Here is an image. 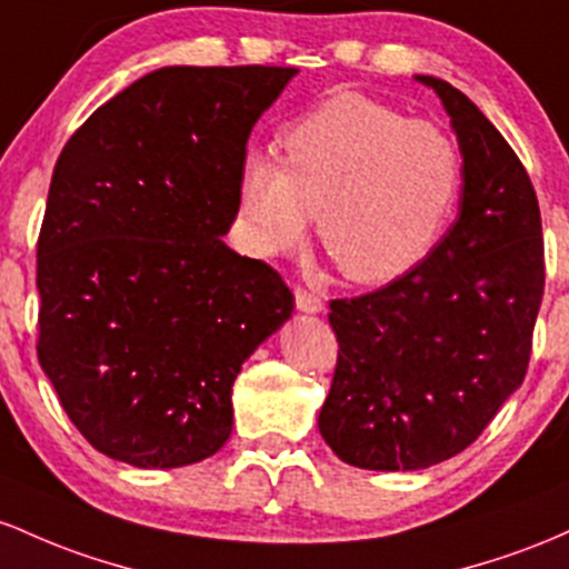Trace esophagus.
<instances>
[{"instance_id": "esophagus-1", "label": "esophagus", "mask_w": 569, "mask_h": 569, "mask_svg": "<svg viewBox=\"0 0 569 569\" xmlns=\"http://www.w3.org/2000/svg\"><path fill=\"white\" fill-rule=\"evenodd\" d=\"M296 306H298V311H303V315H319V311L325 309L322 298L315 296V292L303 290V287H298L296 290Z\"/></svg>"}]
</instances>
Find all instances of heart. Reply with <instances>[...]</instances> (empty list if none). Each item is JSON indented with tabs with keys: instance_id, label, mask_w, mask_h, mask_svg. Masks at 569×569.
Wrapping results in <instances>:
<instances>
[{
	"instance_id": "heart-1",
	"label": "heart",
	"mask_w": 569,
	"mask_h": 569,
	"mask_svg": "<svg viewBox=\"0 0 569 569\" xmlns=\"http://www.w3.org/2000/svg\"><path fill=\"white\" fill-rule=\"evenodd\" d=\"M284 163L263 150L244 158L239 207L260 254L317 233L338 271L385 284L436 247L462 184V156L438 126L357 93L306 112L282 139Z\"/></svg>"
}]
</instances>
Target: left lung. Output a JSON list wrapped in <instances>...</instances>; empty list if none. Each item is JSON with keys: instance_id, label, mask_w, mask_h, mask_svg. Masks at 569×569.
I'll return each mask as SVG.
<instances>
[{"instance_id": "left-lung-1", "label": "left lung", "mask_w": 569, "mask_h": 569, "mask_svg": "<svg viewBox=\"0 0 569 569\" xmlns=\"http://www.w3.org/2000/svg\"><path fill=\"white\" fill-rule=\"evenodd\" d=\"M417 80L457 133L459 214L403 277L330 301L338 362L317 422L338 459L387 473L430 468L481 436L525 381L546 284L525 166L462 91Z\"/></svg>"}]
</instances>
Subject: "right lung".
Wrapping results in <instances>:
<instances>
[{
	"instance_id": "add662e5",
	"label": "right lung",
	"mask_w": 569,
	"mask_h": 569,
	"mask_svg": "<svg viewBox=\"0 0 569 569\" xmlns=\"http://www.w3.org/2000/svg\"><path fill=\"white\" fill-rule=\"evenodd\" d=\"M296 74L156 69L61 150L37 241V357L101 455L166 470L231 438L236 376L292 292L222 236L252 126Z\"/></svg>"
}]
</instances>
